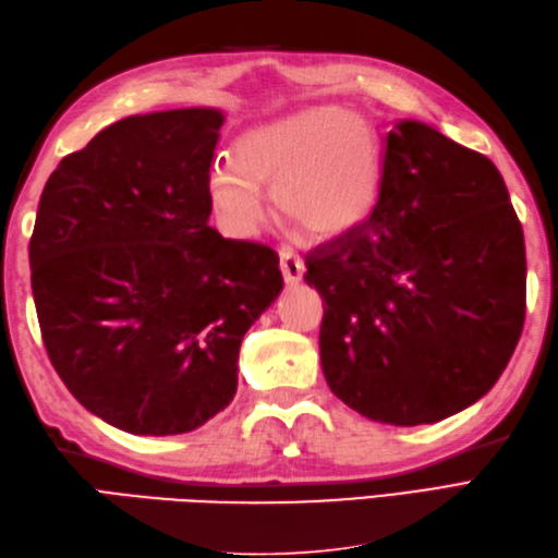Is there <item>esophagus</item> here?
Returning <instances> with one entry per match:
<instances>
[{
  "label": "esophagus",
  "instance_id": "esophagus-1",
  "mask_svg": "<svg viewBox=\"0 0 558 558\" xmlns=\"http://www.w3.org/2000/svg\"><path fill=\"white\" fill-rule=\"evenodd\" d=\"M304 260L290 252V248H282L280 252V272H282V280L288 282V286H298L304 278Z\"/></svg>",
  "mask_w": 558,
  "mask_h": 558
}]
</instances>
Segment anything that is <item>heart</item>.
I'll return each instance as SVG.
<instances>
[{
    "mask_svg": "<svg viewBox=\"0 0 558 558\" xmlns=\"http://www.w3.org/2000/svg\"><path fill=\"white\" fill-rule=\"evenodd\" d=\"M381 177V146L369 122L336 108H306L236 138L232 162L210 168L206 198L234 236L260 228L266 192L282 222L316 242H336L372 218Z\"/></svg>",
    "mask_w": 558,
    "mask_h": 558,
    "instance_id": "heart-1",
    "label": "heart"
}]
</instances>
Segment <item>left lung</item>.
<instances>
[{
	"instance_id": "left-lung-1",
	"label": "left lung",
	"mask_w": 558,
	"mask_h": 558,
	"mask_svg": "<svg viewBox=\"0 0 558 558\" xmlns=\"http://www.w3.org/2000/svg\"><path fill=\"white\" fill-rule=\"evenodd\" d=\"M525 240L496 165L414 120L384 138L378 204L306 256L330 390L396 426L446 420L496 384L525 322Z\"/></svg>"
}]
</instances>
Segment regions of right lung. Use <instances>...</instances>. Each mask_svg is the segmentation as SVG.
I'll list each match as a JSON object with an SVG mask.
<instances>
[{
    "instance_id": "1",
    "label": "right lung",
    "mask_w": 558,
    "mask_h": 558,
    "mask_svg": "<svg viewBox=\"0 0 558 558\" xmlns=\"http://www.w3.org/2000/svg\"><path fill=\"white\" fill-rule=\"evenodd\" d=\"M225 114H134L47 180L31 236L45 350L83 408L136 436L198 429L232 402L242 338L278 300V254L208 225Z\"/></svg>"
}]
</instances>
